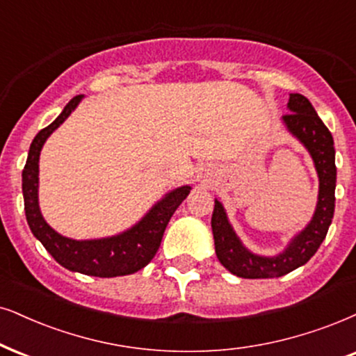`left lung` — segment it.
<instances>
[{"mask_svg":"<svg viewBox=\"0 0 356 356\" xmlns=\"http://www.w3.org/2000/svg\"><path fill=\"white\" fill-rule=\"evenodd\" d=\"M287 106L291 113H286L282 120L287 129L309 149L316 163L318 181H321L316 213L307 228L292 240L286 251L273 258H264V256L253 254L241 245L228 223L222 204L215 200L213 215H211L215 251H217L220 263L238 277H279L302 266L321 248L334 218L337 182L334 138L318 118L312 103L304 95L291 93Z\"/></svg>","mask_w":356,"mask_h":356,"instance_id":"8db88e82","label":"left lung"}]
</instances>
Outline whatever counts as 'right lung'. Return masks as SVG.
Instances as JSON below:
<instances>
[{
    "mask_svg": "<svg viewBox=\"0 0 356 356\" xmlns=\"http://www.w3.org/2000/svg\"><path fill=\"white\" fill-rule=\"evenodd\" d=\"M82 95L74 97L67 103L64 111L56 121L40 129L31 143L28 161L22 170V195H24V210L31 232L42 243L58 264L87 276L115 277L133 274L146 266L154 258L161 246L164 230L177 207L182 204L191 192V187H179L164 197L159 204L149 210V213L134 225L131 230L121 233L118 236L103 238V240L77 241L58 235L56 230L42 218L38 204V184H39V154L46 139L51 136L67 120Z\"/></svg>",
    "mask_w": 356,
    "mask_h": 356,
    "instance_id": "add662e5",
    "label": "right lung"
}]
</instances>
